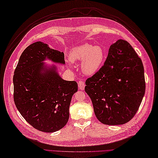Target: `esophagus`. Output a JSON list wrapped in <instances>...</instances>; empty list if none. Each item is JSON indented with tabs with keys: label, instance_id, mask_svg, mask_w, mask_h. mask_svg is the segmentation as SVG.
<instances>
[{
	"label": "esophagus",
	"instance_id": "esophagus-1",
	"mask_svg": "<svg viewBox=\"0 0 158 158\" xmlns=\"http://www.w3.org/2000/svg\"><path fill=\"white\" fill-rule=\"evenodd\" d=\"M78 88L80 90H83L84 89V87H85V84H84L82 80H80L78 81Z\"/></svg>",
	"mask_w": 158,
	"mask_h": 158
}]
</instances>
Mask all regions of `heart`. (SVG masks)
Listing matches in <instances>:
<instances>
[{
	"mask_svg": "<svg viewBox=\"0 0 158 158\" xmlns=\"http://www.w3.org/2000/svg\"><path fill=\"white\" fill-rule=\"evenodd\" d=\"M105 58V53L101 47L90 44H84L72 48L69 54L72 63H79L84 74H94L101 67Z\"/></svg>",
	"mask_w": 158,
	"mask_h": 158,
	"instance_id": "1",
	"label": "heart"
}]
</instances>
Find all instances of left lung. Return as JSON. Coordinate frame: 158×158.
I'll return each mask as SVG.
<instances>
[{
    "mask_svg": "<svg viewBox=\"0 0 158 158\" xmlns=\"http://www.w3.org/2000/svg\"><path fill=\"white\" fill-rule=\"evenodd\" d=\"M86 85L98 120L109 125L125 124L136 114L145 94L143 63L127 41L118 40Z\"/></svg>",
    "mask_w": 158,
    "mask_h": 158,
    "instance_id": "obj_1",
    "label": "left lung"
}]
</instances>
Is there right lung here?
I'll list each match as a JSON object with an SVG mask.
<instances>
[{"mask_svg":"<svg viewBox=\"0 0 158 158\" xmlns=\"http://www.w3.org/2000/svg\"><path fill=\"white\" fill-rule=\"evenodd\" d=\"M48 59L65 64L63 52L43 42H35L24 50L14 72L13 97L17 109L28 123L41 131L52 133L68 123L78 84L61 78L56 66H46L44 61Z\"/></svg>","mask_w":158,"mask_h":158,"instance_id":"1","label":"right lung"}]
</instances>
